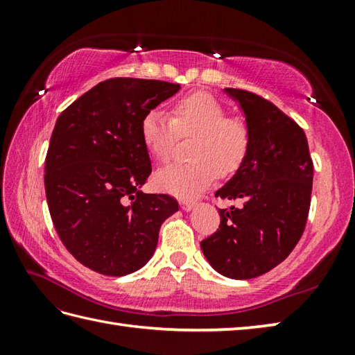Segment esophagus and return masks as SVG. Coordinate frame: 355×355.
Here are the masks:
<instances>
[{"mask_svg": "<svg viewBox=\"0 0 355 355\" xmlns=\"http://www.w3.org/2000/svg\"><path fill=\"white\" fill-rule=\"evenodd\" d=\"M180 207H182L184 212H191V210L195 207L193 201H182L180 202Z\"/></svg>", "mask_w": 355, "mask_h": 355, "instance_id": "obj_1", "label": "esophagus"}]
</instances>
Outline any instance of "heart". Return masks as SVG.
Here are the masks:
<instances>
[{
    "label": "heart",
    "mask_w": 355,
    "mask_h": 355,
    "mask_svg": "<svg viewBox=\"0 0 355 355\" xmlns=\"http://www.w3.org/2000/svg\"><path fill=\"white\" fill-rule=\"evenodd\" d=\"M140 135L157 162L171 157L177 135H193L187 150L192 162L171 164L155 173L158 189L180 198H193L214 182L229 177L245 162L250 150V131L239 119L207 93H192L177 101L171 117L162 111L146 112Z\"/></svg>",
    "instance_id": "b5f03b06"
}]
</instances>
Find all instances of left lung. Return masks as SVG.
Instances as JSON below:
<instances>
[{"mask_svg":"<svg viewBox=\"0 0 355 355\" xmlns=\"http://www.w3.org/2000/svg\"><path fill=\"white\" fill-rule=\"evenodd\" d=\"M224 93L244 112L250 150L215 197L244 206L220 209V229L201 241V250L220 275L252 279L281 263L302 236L313 162L304 130L276 105L244 89Z\"/></svg>","mask_w":355,"mask_h":355,"instance_id":"left-lung-1","label":"left lung"}]
</instances>
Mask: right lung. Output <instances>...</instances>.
Segmentation results:
<instances>
[{
	"label": "right lung",
	"instance_id": "add662e5",
	"mask_svg": "<svg viewBox=\"0 0 355 355\" xmlns=\"http://www.w3.org/2000/svg\"><path fill=\"white\" fill-rule=\"evenodd\" d=\"M178 84L114 78L58 117L45 157V195L55 229L82 266L125 276L153 258L158 232L178 210L169 195L143 193L150 171L143 116Z\"/></svg>",
	"mask_w": 355,
	"mask_h": 355
}]
</instances>
